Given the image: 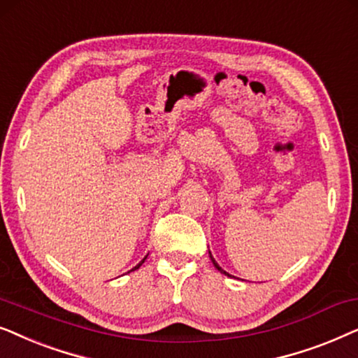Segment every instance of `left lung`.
Returning a JSON list of instances; mask_svg holds the SVG:
<instances>
[{
    "mask_svg": "<svg viewBox=\"0 0 358 358\" xmlns=\"http://www.w3.org/2000/svg\"><path fill=\"white\" fill-rule=\"evenodd\" d=\"M209 257H211V262H213V265H214V266H216V268H217V270H219V271H221V273H224V275H229V273H227V271H224V270H222V268H221V266H219V265H217V262H216V260H214V259H213V255H211V252H209Z\"/></svg>",
    "mask_w": 358,
    "mask_h": 358,
    "instance_id": "8db88e82",
    "label": "left lung"
}]
</instances>
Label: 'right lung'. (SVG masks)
I'll list each match as a JSON object with an SVG mask.
<instances>
[{"instance_id":"1","label":"right lung","mask_w":358,"mask_h":358,"mask_svg":"<svg viewBox=\"0 0 358 358\" xmlns=\"http://www.w3.org/2000/svg\"><path fill=\"white\" fill-rule=\"evenodd\" d=\"M145 259H147V257H144V259H142V262H141V264H139V265H136V266H134V268H132V270H137V268H139V266H141V265H142V264H144V262H145ZM132 270H131V271H132Z\"/></svg>"}]
</instances>
